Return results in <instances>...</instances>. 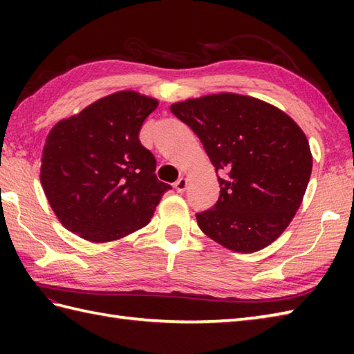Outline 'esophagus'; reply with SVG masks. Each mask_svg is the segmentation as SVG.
Returning <instances> with one entry per match:
<instances>
[{"label":"esophagus","mask_w":354,"mask_h":354,"mask_svg":"<svg viewBox=\"0 0 354 354\" xmlns=\"http://www.w3.org/2000/svg\"><path fill=\"white\" fill-rule=\"evenodd\" d=\"M187 184H189V181H187L185 178H179L178 181L175 183V189L178 193H184L187 190Z\"/></svg>","instance_id":"1"}]
</instances>
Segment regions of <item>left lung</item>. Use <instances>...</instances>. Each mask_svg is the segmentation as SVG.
Listing matches in <instances>:
<instances>
[{
	"mask_svg": "<svg viewBox=\"0 0 354 354\" xmlns=\"http://www.w3.org/2000/svg\"><path fill=\"white\" fill-rule=\"evenodd\" d=\"M171 114L198 135L221 185L196 213L199 228L236 252H255L288 228L312 173L304 132L283 111L252 97L213 94L179 102Z\"/></svg>",
	"mask_w": 354,
	"mask_h": 354,
	"instance_id": "obj_1",
	"label": "left lung"
}]
</instances>
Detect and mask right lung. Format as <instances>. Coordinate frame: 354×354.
I'll use <instances>...</instances> for the list:
<instances>
[{"label": "right lung", "mask_w": 354, "mask_h": 354, "mask_svg": "<svg viewBox=\"0 0 354 354\" xmlns=\"http://www.w3.org/2000/svg\"><path fill=\"white\" fill-rule=\"evenodd\" d=\"M158 102L120 91L59 122L42 152L41 183L66 230L89 242L124 237L149 223L171 187L155 175L138 138Z\"/></svg>", "instance_id": "right-lung-1"}]
</instances>
